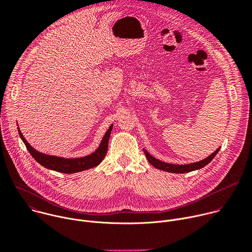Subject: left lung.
<instances>
[{"label":"left lung","instance_id":"1","mask_svg":"<svg viewBox=\"0 0 252 252\" xmlns=\"http://www.w3.org/2000/svg\"><path fill=\"white\" fill-rule=\"evenodd\" d=\"M220 149H218L217 151H215L214 153H212L209 157H207L206 158L200 160V161H197V162H192V163H189V164H173V163H167V162H163L159 159H157L156 158H154L153 156H151L147 150L143 149L142 151L145 152V155L149 160V162L151 164H153L156 168L158 169H160V170H164V171H167V172H173V173H186V172H189V171H192V170H196V169H199L203 166H205L206 164H208L213 158L214 157L217 156V154L219 153Z\"/></svg>","mask_w":252,"mask_h":252}]
</instances>
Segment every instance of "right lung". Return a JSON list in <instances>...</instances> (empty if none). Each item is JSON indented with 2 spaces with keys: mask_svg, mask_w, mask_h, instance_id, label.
<instances>
[{
  "mask_svg": "<svg viewBox=\"0 0 252 252\" xmlns=\"http://www.w3.org/2000/svg\"><path fill=\"white\" fill-rule=\"evenodd\" d=\"M113 129V125L110 126V128L106 130L105 134L103 135L98 148L91 155L83 157V158H64L61 157L56 156H49L42 154L34 150L30 143L27 141V139L24 137L23 133L21 132L20 128L18 127L19 134L24 141L26 148L28 149L31 156L37 160L41 165L45 166L48 169L63 172V173H76L83 170H87L90 168H93L96 165H98L102 159L105 157V154L107 152V146H109V139L110 135Z\"/></svg>",
  "mask_w": 252,
  "mask_h": 252,
  "instance_id": "add662e5",
  "label": "right lung"
}]
</instances>
